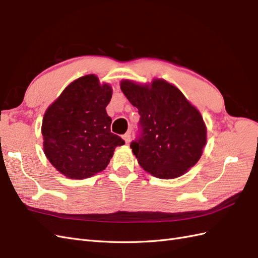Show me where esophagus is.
I'll return each mask as SVG.
<instances>
[{"instance_id":"esophagus-1","label":"esophagus","mask_w":258,"mask_h":258,"mask_svg":"<svg viewBox=\"0 0 258 258\" xmlns=\"http://www.w3.org/2000/svg\"><path fill=\"white\" fill-rule=\"evenodd\" d=\"M122 139L124 140V142H126V144H129L130 140H131V135H130V132H128V134H126V135H123V136H122Z\"/></svg>"}]
</instances>
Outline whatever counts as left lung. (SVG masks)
<instances>
[{"mask_svg": "<svg viewBox=\"0 0 258 258\" xmlns=\"http://www.w3.org/2000/svg\"><path fill=\"white\" fill-rule=\"evenodd\" d=\"M120 89L141 116L139 137L130 144L139 165L165 179L181 176L196 165L207 142V128L183 93L163 80L151 85L124 80Z\"/></svg>", "mask_w": 258, "mask_h": 258, "instance_id": "left-lung-1", "label": "left lung"}]
</instances>
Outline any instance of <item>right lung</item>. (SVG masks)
Returning <instances> with one entry per match:
<instances>
[{"label": "right lung", "mask_w": 258, "mask_h": 258, "mask_svg": "<svg viewBox=\"0 0 258 258\" xmlns=\"http://www.w3.org/2000/svg\"><path fill=\"white\" fill-rule=\"evenodd\" d=\"M108 84L93 74L80 77L45 112L44 153L60 173L87 178L103 171L123 140L111 132L105 107L112 98Z\"/></svg>", "instance_id": "add662e5"}]
</instances>
